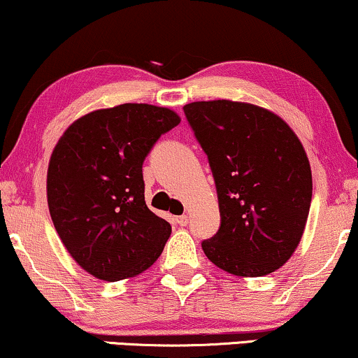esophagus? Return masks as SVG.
<instances>
[{
    "instance_id": "1",
    "label": "esophagus",
    "mask_w": 358,
    "mask_h": 358,
    "mask_svg": "<svg viewBox=\"0 0 358 358\" xmlns=\"http://www.w3.org/2000/svg\"><path fill=\"white\" fill-rule=\"evenodd\" d=\"M175 221H176V223H178L180 226H187L189 220H188L187 215H182V216H178V218H176Z\"/></svg>"
}]
</instances>
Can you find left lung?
I'll return each mask as SVG.
<instances>
[{
    "mask_svg": "<svg viewBox=\"0 0 358 358\" xmlns=\"http://www.w3.org/2000/svg\"><path fill=\"white\" fill-rule=\"evenodd\" d=\"M183 112L218 193L221 223L201 243L206 257L236 275L274 273L296 251L309 216L304 147L280 117L251 103L192 102Z\"/></svg>",
    "mask_w": 358,
    "mask_h": 358,
    "instance_id": "left-lung-1",
    "label": "left lung"
}]
</instances>
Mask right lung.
Here are the masks:
<instances>
[{
  "mask_svg": "<svg viewBox=\"0 0 358 358\" xmlns=\"http://www.w3.org/2000/svg\"><path fill=\"white\" fill-rule=\"evenodd\" d=\"M178 124L170 108L122 103L80 117L59 138L48 169L49 213L89 274L132 278L164 251L171 226L147 206L142 166Z\"/></svg>",
  "mask_w": 358,
  "mask_h": 358,
  "instance_id": "right-lung-1",
  "label": "right lung"
}]
</instances>
